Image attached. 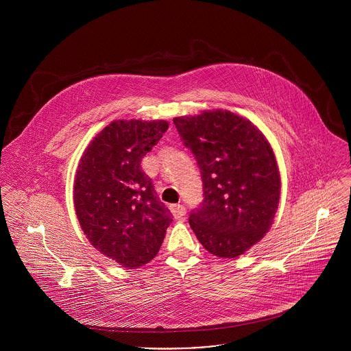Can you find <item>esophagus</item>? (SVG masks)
<instances>
[{
	"label": "esophagus",
	"instance_id": "1",
	"mask_svg": "<svg viewBox=\"0 0 351 351\" xmlns=\"http://www.w3.org/2000/svg\"><path fill=\"white\" fill-rule=\"evenodd\" d=\"M169 210H171L175 219H182L186 215V208L182 204H172Z\"/></svg>",
	"mask_w": 351,
	"mask_h": 351
}]
</instances>
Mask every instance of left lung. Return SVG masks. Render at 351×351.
<instances>
[{
  "label": "left lung",
  "mask_w": 351,
  "mask_h": 351,
  "mask_svg": "<svg viewBox=\"0 0 351 351\" xmlns=\"http://www.w3.org/2000/svg\"><path fill=\"white\" fill-rule=\"evenodd\" d=\"M202 171L204 202L189 217L213 256L236 258L271 229L280 198V172L264 133L228 110L173 118Z\"/></svg>",
  "instance_id": "left-lung-1"
}]
</instances>
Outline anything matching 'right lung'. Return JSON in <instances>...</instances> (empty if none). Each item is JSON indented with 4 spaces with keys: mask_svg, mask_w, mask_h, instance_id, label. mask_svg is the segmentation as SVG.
Segmentation results:
<instances>
[{
    "mask_svg": "<svg viewBox=\"0 0 351 351\" xmlns=\"http://www.w3.org/2000/svg\"><path fill=\"white\" fill-rule=\"evenodd\" d=\"M169 123L119 119L99 130L80 157L73 204L97 252L123 268H138L160 252L172 214L140 168Z\"/></svg>",
    "mask_w": 351,
    "mask_h": 351,
    "instance_id": "obj_1",
    "label": "right lung"
}]
</instances>
